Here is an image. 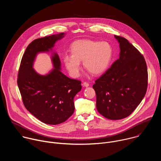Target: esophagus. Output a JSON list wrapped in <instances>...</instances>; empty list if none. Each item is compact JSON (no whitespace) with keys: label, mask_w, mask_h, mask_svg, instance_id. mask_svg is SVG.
<instances>
[{"label":"esophagus","mask_w":161,"mask_h":161,"mask_svg":"<svg viewBox=\"0 0 161 161\" xmlns=\"http://www.w3.org/2000/svg\"><path fill=\"white\" fill-rule=\"evenodd\" d=\"M83 85L84 86H85V87H87V86H89V83H87V82H86V81H85V82L83 83Z\"/></svg>","instance_id":"esophagus-1"}]
</instances>
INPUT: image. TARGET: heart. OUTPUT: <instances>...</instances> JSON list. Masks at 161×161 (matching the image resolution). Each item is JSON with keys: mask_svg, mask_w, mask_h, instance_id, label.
<instances>
[{"mask_svg": "<svg viewBox=\"0 0 161 161\" xmlns=\"http://www.w3.org/2000/svg\"><path fill=\"white\" fill-rule=\"evenodd\" d=\"M71 55L64 57L63 62L70 75L78 77L83 60L85 68L90 73L100 75L104 72L111 61L113 49L107 41L81 40L71 45Z\"/></svg>", "mask_w": 161, "mask_h": 161, "instance_id": "obj_1", "label": "heart"}]
</instances>
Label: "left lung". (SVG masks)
I'll return each instance as SVG.
<instances>
[{"mask_svg":"<svg viewBox=\"0 0 161 161\" xmlns=\"http://www.w3.org/2000/svg\"><path fill=\"white\" fill-rule=\"evenodd\" d=\"M120 43L119 58L95 81L96 107L110 120L127 117L145 96L148 71L142 54L124 37L114 36Z\"/></svg>","mask_w":161,"mask_h":161,"instance_id":"1","label":"left lung"}]
</instances>
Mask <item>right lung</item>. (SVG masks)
<instances>
[{
	"mask_svg": "<svg viewBox=\"0 0 161 161\" xmlns=\"http://www.w3.org/2000/svg\"><path fill=\"white\" fill-rule=\"evenodd\" d=\"M64 33L46 36L32 41L23 55L17 83L25 108L42 122L57 125L66 121L75 111L73 99L81 90V81L71 79L60 71L57 53L52 57L54 69L48 75H38L32 64L38 52L51 49Z\"/></svg>",
	"mask_w": 161,
	"mask_h": 161,
	"instance_id": "add662e5",
	"label": "right lung"
}]
</instances>
